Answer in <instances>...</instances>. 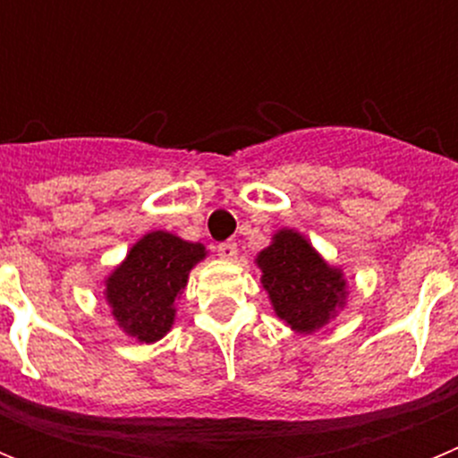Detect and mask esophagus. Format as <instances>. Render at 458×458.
<instances>
[{
	"label": "esophagus",
	"mask_w": 458,
	"mask_h": 458,
	"mask_svg": "<svg viewBox=\"0 0 458 458\" xmlns=\"http://www.w3.org/2000/svg\"><path fill=\"white\" fill-rule=\"evenodd\" d=\"M238 254V245L233 241H226L217 245V257L225 259V261H233Z\"/></svg>",
	"instance_id": "1"
}]
</instances>
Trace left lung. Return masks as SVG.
<instances>
[{
	"label": "left lung",
	"instance_id": "8db88e82",
	"mask_svg": "<svg viewBox=\"0 0 458 458\" xmlns=\"http://www.w3.org/2000/svg\"><path fill=\"white\" fill-rule=\"evenodd\" d=\"M270 305L291 330L311 335L333 321L349 298L342 268L330 266L295 229H279L254 259Z\"/></svg>",
	"mask_w": 458,
	"mask_h": 458
}]
</instances>
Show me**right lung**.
<instances>
[{"label":"right lung","instance_id":"obj_1","mask_svg":"<svg viewBox=\"0 0 458 458\" xmlns=\"http://www.w3.org/2000/svg\"><path fill=\"white\" fill-rule=\"evenodd\" d=\"M201 242L169 232L144 233L125 259L105 277L107 301L116 326L140 344H153L172 330L176 298L188 286V275L206 259Z\"/></svg>","mask_w":458,"mask_h":458}]
</instances>
